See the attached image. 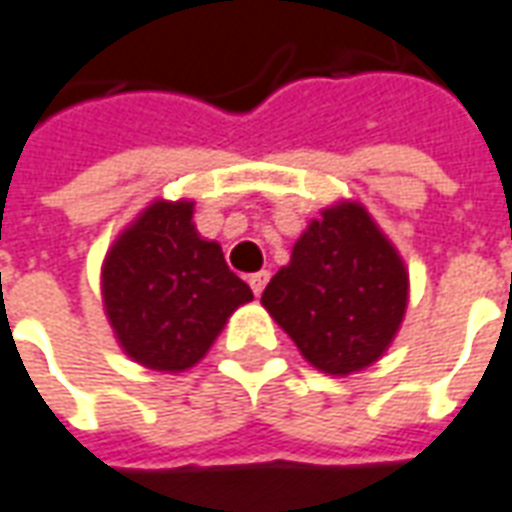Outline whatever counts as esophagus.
<instances>
[{"label": "esophagus", "mask_w": 512, "mask_h": 512, "mask_svg": "<svg viewBox=\"0 0 512 512\" xmlns=\"http://www.w3.org/2000/svg\"><path fill=\"white\" fill-rule=\"evenodd\" d=\"M266 282H268V271H255V274H249V285H252L255 296H260V293H263Z\"/></svg>", "instance_id": "34e87169"}]
</instances>
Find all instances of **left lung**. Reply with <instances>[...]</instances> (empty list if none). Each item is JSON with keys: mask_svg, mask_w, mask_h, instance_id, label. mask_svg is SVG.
<instances>
[{"mask_svg": "<svg viewBox=\"0 0 512 512\" xmlns=\"http://www.w3.org/2000/svg\"><path fill=\"white\" fill-rule=\"evenodd\" d=\"M410 274L366 205L341 199L293 244L260 305L321 374L349 377L377 363L405 321Z\"/></svg>", "mask_w": 512, "mask_h": 512, "instance_id": "8db88e82", "label": "left lung"}]
</instances>
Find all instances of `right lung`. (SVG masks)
<instances>
[{
    "label": "right lung",
    "instance_id": "add662e5",
    "mask_svg": "<svg viewBox=\"0 0 512 512\" xmlns=\"http://www.w3.org/2000/svg\"><path fill=\"white\" fill-rule=\"evenodd\" d=\"M252 288L227 268L221 244L194 224V202L155 199L102 260V305L121 352L138 366L194 368Z\"/></svg>",
    "mask_w": 512,
    "mask_h": 512
}]
</instances>
